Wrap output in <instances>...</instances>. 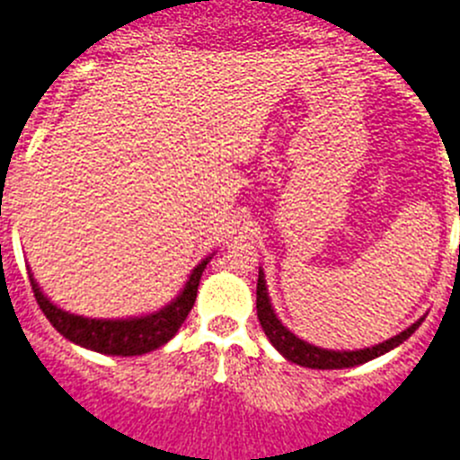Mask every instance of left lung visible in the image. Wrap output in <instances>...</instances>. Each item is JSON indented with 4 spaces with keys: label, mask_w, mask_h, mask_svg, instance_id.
Listing matches in <instances>:
<instances>
[{
    "label": "left lung",
    "mask_w": 460,
    "mask_h": 460,
    "mask_svg": "<svg viewBox=\"0 0 460 460\" xmlns=\"http://www.w3.org/2000/svg\"><path fill=\"white\" fill-rule=\"evenodd\" d=\"M258 319L260 323H262V331L267 332L269 342H271L282 356L288 358V360L296 362V365H301V367L310 369H344L356 367V365H362V362L367 360H374V358L383 356V353H387L390 349L406 342L408 337L420 328V323L424 322V319H420V322L408 326L403 332L390 337V340L376 344V347L358 349V351H328V349H319L314 347V344L303 342L301 337H296L292 331H288V328L282 326V322L276 317V313H273L271 301H269L267 282H264L262 271H260L258 278Z\"/></svg>",
    "instance_id": "8db88e82"
}]
</instances>
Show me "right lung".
Returning <instances> with one entry per match:
<instances>
[{
    "instance_id": "obj_1",
    "label": "right lung",
    "mask_w": 460,
    "mask_h": 460,
    "mask_svg": "<svg viewBox=\"0 0 460 460\" xmlns=\"http://www.w3.org/2000/svg\"><path fill=\"white\" fill-rule=\"evenodd\" d=\"M209 260L212 258H205L193 269L187 285H184V289L180 292V296L175 301L162 307L159 313L134 319H88L79 317V314H70L66 310H61V307L54 305L40 292L33 276H29V280H31L33 296H36L40 310H43L49 323L66 340L79 344V347L91 349V351L109 353V356H141V353L155 351L162 344H166L178 332V328L182 326L187 314L191 313L193 303H196L200 276L205 271V267H208Z\"/></svg>"
}]
</instances>
